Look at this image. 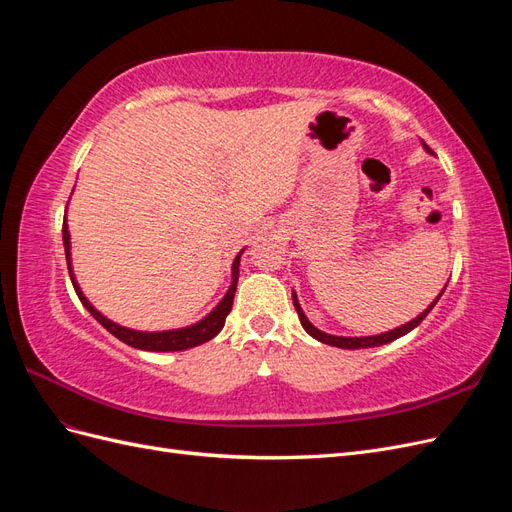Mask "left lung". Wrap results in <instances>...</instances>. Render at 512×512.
<instances>
[{
	"mask_svg": "<svg viewBox=\"0 0 512 512\" xmlns=\"http://www.w3.org/2000/svg\"><path fill=\"white\" fill-rule=\"evenodd\" d=\"M423 147L431 153V149L425 145V141H423ZM444 290H446V286H444ZM444 290H442V292H444ZM442 292L438 294L436 301H433V303L425 309V312L418 314L414 320H410V322H406V324H401V327H397V329H393V331H386V333H380V335H369V337H339V335L322 333L320 329L314 327L312 322L307 320V316L303 314V309H301V305H299V301H297V294H294V292H292V303H294V309H297V314H299V320H301V324H303V329H305L309 335H312L314 339H318V342L335 346V348H344V350H359V348H376V346H382V344H389V342H393V339L410 333L414 327H418V324H421V322L427 318V314L431 312L433 305H436V303L440 301Z\"/></svg>",
	"mask_w": 512,
	"mask_h": 512,
	"instance_id": "left-lung-1",
	"label": "left lung"
}]
</instances>
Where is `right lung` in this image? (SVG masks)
Listing matches in <instances>:
<instances>
[{
	"instance_id": "obj_1",
	"label": "right lung",
	"mask_w": 512,
	"mask_h": 512,
	"mask_svg": "<svg viewBox=\"0 0 512 512\" xmlns=\"http://www.w3.org/2000/svg\"><path fill=\"white\" fill-rule=\"evenodd\" d=\"M61 235H64V247H66V262H68V273H70V280L72 286L79 294L81 303L85 305L87 312L94 316L102 327L113 333L117 339H121L123 344H128L132 348L138 350H151V352H177V350H185V348H194L209 342L215 335H218L224 329V322L226 316L230 314L232 309V299H235V290H237V282H239V260L243 250L237 254L235 262H232V284L228 288V292L224 294V299L218 303V307L213 309L209 316H205L200 322L192 324V327H185V329H175V331H158V333H145V331H134V329H126L121 327V324H115L113 320H108L106 316H102L98 309L91 305L85 294L81 292L79 284L74 280V273H72V258H70V232H68V224L64 220V228H61Z\"/></svg>"
}]
</instances>
